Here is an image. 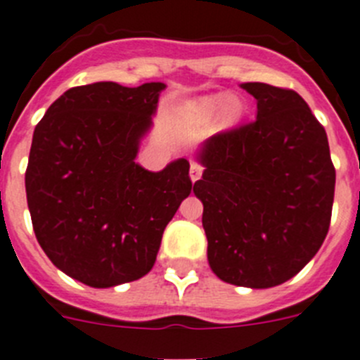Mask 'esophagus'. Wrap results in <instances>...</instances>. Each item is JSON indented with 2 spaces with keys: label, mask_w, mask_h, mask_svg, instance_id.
Segmentation results:
<instances>
[{
  "label": "esophagus",
  "mask_w": 360,
  "mask_h": 360,
  "mask_svg": "<svg viewBox=\"0 0 360 360\" xmlns=\"http://www.w3.org/2000/svg\"><path fill=\"white\" fill-rule=\"evenodd\" d=\"M200 176H202V167H200L199 163L190 165V179L195 183V181L200 179Z\"/></svg>",
  "instance_id": "obj_1"
}]
</instances>
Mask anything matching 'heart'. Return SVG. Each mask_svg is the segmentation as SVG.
<instances>
[{
	"mask_svg": "<svg viewBox=\"0 0 360 360\" xmlns=\"http://www.w3.org/2000/svg\"><path fill=\"white\" fill-rule=\"evenodd\" d=\"M244 102L238 96L231 95H212V96H202L199 100L188 102L183 108V120L188 127L199 129V127H208L217 120L220 115L222 124L231 127L236 122H240L244 116Z\"/></svg>",
	"mask_w": 360,
	"mask_h": 360,
	"instance_id": "1",
	"label": "heart"
}]
</instances>
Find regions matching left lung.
Here are the masks:
<instances>
[{
    "mask_svg": "<svg viewBox=\"0 0 360 360\" xmlns=\"http://www.w3.org/2000/svg\"><path fill=\"white\" fill-rule=\"evenodd\" d=\"M257 120L204 141L193 184L208 262L226 283L269 289L296 276L321 248L332 217L335 168L328 138L292 89L240 84Z\"/></svg>",
    "mask_w": 360,
    "mask_h": 360,
    "instance_id": "1",
    "label": "left lung"
}]
</instances>
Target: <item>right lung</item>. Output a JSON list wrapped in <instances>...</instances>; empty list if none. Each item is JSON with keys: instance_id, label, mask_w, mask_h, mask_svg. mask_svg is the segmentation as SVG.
I'll return each instance as SVG.
<instances>
[{"instance_id": "obj_1", "label": "right lung", "mask_w": 360, "mask_h": 360, "mask_svg": "<svg viewBox=\"0 0 360 360\" xmlns=\"http://www.w3.org/2000/svg\"><path fill=\"white\" fill-rule=\"evenodd\" d=\"M165 87H71L35 127L25 174L32 224L51 264L80 283L108 289L145 276L192 192L184 158L160 172L136 163Z\"/></svg>"}]
</instances>
